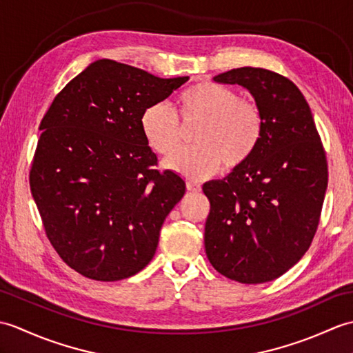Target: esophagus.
Here are the masks:
<instances>
[{"label": "esophagus", "instance_id": "34e87169", "mask_svg": "<svg viewBox=\"0 0 353 353\" xmlns=\"http://www.w3.org/2000/svg\"><path fill=\"white\" fill-rule=\"evenodd\" d=\"M186 190L191 191V192H200L201 186L196 182H186Z\"/></svg>", "mask_w": 353, "mask_h": 353}]
</instances>
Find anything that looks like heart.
<instances>
[{"label":"heart","instance_id":"heart-1","mask_svg":"<svg viewBox=\"0 0 353 353\" xmlns=\"http://www.w3.org/2000/svg\"><path fill=\"white\" fill-rule=\"evenodd\" d=\"M177 114L184 122L201 119L194 135L198 145L176 152L181 143V126L167 103H153L139 119L148 147L169 156L165 167L190 181L215 174L226 162L229 168L245 163L258 148L262 137V115L250 100L235 89L203 81L186 89L177 99ZM176 153L174 154V152Z\"/></svg>","mask_w":353,"mask_h":353}]
</instances>
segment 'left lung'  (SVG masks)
<instances>
[{
    "label": "left lung",
    "instance_id": "1",
    "mask_svg": "<svg viewBox=\"0 0 353 353\" xmlns=\"http://www.w3.org/2000/svg\"><path fill=\"white\" fill-rule=\"evenodd\" d=\"M214 80L249 89L262 137L249 161L203 185L211 203L206 254L232 281L268 282L299 262L316 235L327 188L326 153L308 103L290 79L244 66Z\"/></svg>",
    "mask_w": 353,
    "mask_h": 353
}]
</instances>
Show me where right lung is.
I'll list each match as a JSON object with an SVG mask.
<instances>
[{"label":"right lung","mask_w":353,"mask_h":353,"mask_svg":"<svg viewBox=\"0 0 353 353\" xmlns=\"http://www.w3.org/2000/svg\"><path fill=\"white\" fill-rule=\"evenodd\" d=\"M188 79H161L101 59L74 77L43 115L30 190L45 235L81 276L121 281L154 256L185 182L157 170L139 119Z\"/></svg>","instance_id":"obj_1"}]
</instances>
